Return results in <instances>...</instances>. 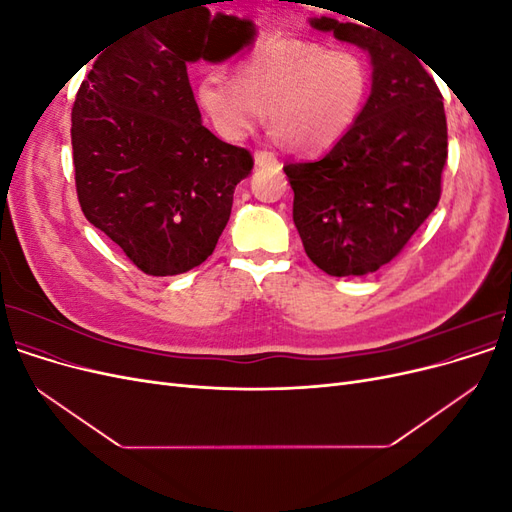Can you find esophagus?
Wrapping results in <instances>:
<instances>
[{
	"label": "esophagus",
	"instance_id": "obj_1",
	"mask_svg": "<svg viewBox=\"0 0 512 512\" xmlns=\"http://www.w3.org/2000/svg\"><path fill=\"white\" fill-rule=\"evenodd\" d=\"M254 164L256 166H280V162H277V158L269 151H256L254 153Z\"/></svg>",
	"mask_w": 512,
	"mask_h": 512
}]
</instances>
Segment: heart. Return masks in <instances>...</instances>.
Wrapping results in <instances>:
<instances>
[{
  "label": "heart",
  "mask_w": 512,
  "mask_h": 512,
  "mask_svg": "<svg viewBox=\"0 0 512 512\" xmlns=\"http://www.w3.org/2000/svg\"><path fill=\"white\" fill-rule=\"evenodd\" d=\"M367 59L316 40L273 38L245 55L237 81L211 70L196 85L200 111L230 143H241L265 119L273 136L303 153H324L354 128L369 96Z\"/></svg>",
  "instance_id": "b5f03b06"
}]
</instances>
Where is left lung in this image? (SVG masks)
<instances>
[{
  "label": "left lung",
  "instance_id": "obj_1",
  "mask_svg": "<svg viewBox=\"0 0 512 512\" xmlns=\"http://www.w3.org/2000/svg\"><path fill=\"white\" fill-rule=\"evenodd\" d=\"M369 53L371 94L346 138L320 160L286 164L305 254L335 277L391 262L438 207L446 164L442 94L406 46L361 23L309 21Z\"/></svg>",
  "mask_w": 512,
  "mask_h": 512
}]
</instances>
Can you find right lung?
<instances>
[{"label": "right lung", "mask_w": 512, "mask_h": 512, "mask_svg": "<svg viewBox=\"0 0 512 512\" xmlns=\"http://www.w3.org/2000/svg\"><path fill=\"white\" fill-rule=\"evenodd\" d=\"M247 25L211 17L207 4L160 17L106 49L76 94L70 134L81 209L147 275L205 262L237 183L252 173L250 151L203 126L188 79V64L211 42L228 44Z\"/></svg>", "instance_id": "obj_1"}]
</instances>
